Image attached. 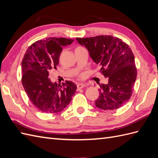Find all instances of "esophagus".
Segmentation results:
<instances>
[{"label": "esophagus", "mask_w": 158, "mask_h": 158, "mask_svg": "<svg viewBox=\"0 0 158 158\" xmlns=\"http://www.w3.org/2000/svg\"><path fill=\"white\" fill-rule=\"evenodd\" d=\"M86 86V84L83 83H79L77 84V88H78V89H81V88H83Z\"/></svg>", "instance_id": "1"}]
</instances>
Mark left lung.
I'll return each instance as SVG.
<instances>
[{"instance_id": "left-lung-1", "label": "left lung", "mask_w": 158, "mask_h": 158, "mask_svg": "<svg viewBox=\"0 0 158 158\" xmlns=\"http://www.w3.org/2000/svg\"><path fill=\"white\" fill-rule=\"evenodd\" d=\"M84 45L101 74L109 80L100 84V95L95 105L103 110H114L123 106L132 95L137 78V68L131 49L122 40L111 35L76 38Z\"/></svg>"}]
</instances>
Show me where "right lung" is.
Here are the masks:
<instances>
[{
	"instance_id": "right-lung-1",
	"label": "right lung",
	"mask_w": 158,
	"mask_h": 158,
	"mask_svg": "<svg viewBox=\"0 0 158 158\" xmlns=\"http://www.w3.org/2000/svg\"><path fill=\"white\" fill-rule=\"evenodd\" d=\"M74 40L49 37L38 40L27 50L21 63V81L33 105L41 112L57 113L70 104L76 86L66 80L61 85L48 78L51 69H57L62 47Z\"/></svg>"
}]
</instances>
